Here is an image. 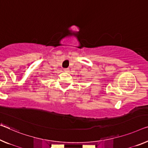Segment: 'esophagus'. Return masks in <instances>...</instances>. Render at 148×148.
Returning <instances> with one entry per match:
<instances>
[{
	"instance_id": "esophagus-1",
	"label": "esophagus",
	"mask_w": 148,
	"mask_h": 148,
	"mask_svg": "<svg viewBox=\"0 0 148 148\" xmlns=\"http://www.w3.org/2000/svg\"><path fill=\"white\" fill-rule=\"evenodd\" d=\"M64 71L66 72V73H68V72H69V69H67V68H66V69H64Z\"/></svg>"
}]
</instances>
